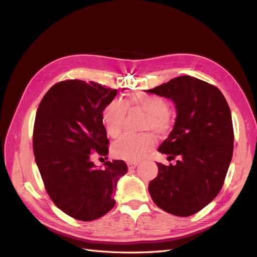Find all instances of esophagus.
<instances>
[{"mask_svg":"<svg viewBox=\"0 0 257 257\" xmlns=\"http://www.w3.org/2000/svg\"><path fill=\"white\" fill-rule=\"evenodd\" d=\"M127 166L129 169H135L138 166L137 162H127Z\"/></svg>","mask_w":257,"mask_h":257,"instance_id":"obj_1","label":"esophagus"}]
</instances>
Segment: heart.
Wrapping results in <instances>:
<instances>
[{"mask_svg":"<svg viewBox=\"0 0 257 257\" xmlns=\"http://www.w3.org/2000/svg\"><path fill=\"white\" fill-rule=\"evenodd\" d=\"M126 111H141L145 116L141 122V130L153 131L160 138H166L173 130V119L169 104L157 95L143 93L130 94L120 102L111 100L101 110V120L108 136L117 138L123 129ZM157 144L151 132L140 135H126L117 140L112 147V154L117 159L139 161L143 159Z\"/></svg>","mask_w":257,"mask_h":257,"instance_id":"1","label":"heart"}]
</instances>
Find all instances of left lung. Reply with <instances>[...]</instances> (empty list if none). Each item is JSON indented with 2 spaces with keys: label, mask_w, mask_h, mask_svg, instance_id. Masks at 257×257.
<instances>
[{
  "label": "left lung",
  "mask_w": 257,
  "mask_h": 257,
  "mask_svg": "<svg viewBox=\"0 0 257 257\" xmlns=\"http://www.w3.org/2000/svg\"><path fill=\"white\" fill-rule=\"evenodd\" d=\"M172 99L177 109L173 131L159 151L176 164L157 163L148 185L154 202L180 217L196 214L220 192L233 156L234 131L229 104L215 85L180 76L148 90Z\"/></svg>",
  "instance_id": "obj_1"
}]
</instances>
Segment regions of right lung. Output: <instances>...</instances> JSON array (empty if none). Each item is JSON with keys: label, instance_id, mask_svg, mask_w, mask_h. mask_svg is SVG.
<instances>
[{"label": "right lung", "instance_id": "add662e5", "mask_svg": "<svg viewBox=\"0 0 257 257\" xmlns=\"http://www.w3.org/2000/svg\"><path fill=\"white\" fill-rule=\"evenodd\" d=\"M116 94L97 82L68 79L46 92L36 113L33 149L46 193L77 220L92 221L111 211L116 183L128 170L121 160L106 161L103 168L92 162L94 155L107 159L101 110Z\"/></svg>", "mask_w": 257, "mask_h": 257}]
</instances>
